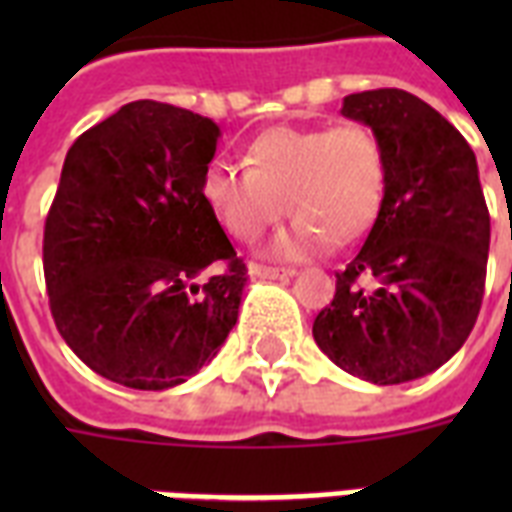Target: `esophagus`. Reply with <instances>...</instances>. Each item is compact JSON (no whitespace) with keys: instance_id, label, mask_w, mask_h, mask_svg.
<instances>
[{"instance_id":"obj_1","label":"esophagus","mask_w":512,"mask_h":512,"mask_svg":"<svg viewBox=\"0 0 512 512\" xmlns=\"http://www.w3.org/2000/svg\"><path fill=\"white\" fill-rule=\"evenodd\" d=\"M252 276H263V279H289L295 276L292 268H273V265H249Z\"/></svg>"}]
</instances>
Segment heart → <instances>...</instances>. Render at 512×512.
I'll return each mask as SVG.
<instances>
[{
    "label": "heart",
    "mask_w": 512,
    "mask_h": 512,
    "mask_svg": "<svg viewBox=\"0 0 512 512\" xmlns=\"http://www.w3.org/2000/svg\"><path fill=\"white\" fill-rule=\"evenodd\" d=\"M247 167L209 164L201 199L239 241L260 239L281 215L295 212L271 244L276 257H303L335 239H356L374 223L385 199L388 164L366 124L273 127L247 148Z\"/></svg>",
    "instance_id": "obj_1"
}]
</instances>
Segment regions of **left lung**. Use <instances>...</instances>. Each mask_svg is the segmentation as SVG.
<instances>
[{
	"mask_svg": "<svg viewBox=\"0 0 512 512\" xmlns=\"http://www.w3.org/2000/svg\"><path fill=\"white\" fill-rule=\"evenodd\" d=\"M342 116L377 135L388 183L313 340L348 374L398 385L436 372L468 340L484 300L489 209L473 148L425 100L366 90L342 100Z\"/></svg>",
	"mask_w": 512,
	"mask_h": 512,
	"instance_id": "left-lung-1",
	"label": "left lung"
}]
</instances>
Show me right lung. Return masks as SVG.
<instances>
[{"instance_id":"add662e5","label":"right lung","mask_w":512,"mask_h":512,"mask_svg":"<svg viewBox=\"0 0 512 512\" xmlns=\"http://www.w3.org/2000/svg\"><path fill=\"white\" fill-rule=\"evenodd\" d=\"M220 127L135 100L68 148L44 223V281L60 337L92 372L167 390L217 356L247 265L201 199Z\"/></svg>"}]
</instances>
